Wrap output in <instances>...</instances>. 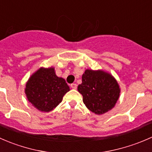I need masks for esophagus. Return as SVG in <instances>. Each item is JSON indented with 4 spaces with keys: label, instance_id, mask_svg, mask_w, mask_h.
<instances>
[{
    "label": "esophagus",
    "instance_id": "obj_1",
    "mask_svg": "<svg viewBox=\"0 0 152 152\" xmlns=\"http://www.w3.org/2000/svg\"><path fill=\"white\" fill-rule=\"evenodd\" d=\"M71 86L72 88L76 89L77 88V86L76 83H72V84H71V86Z\"/></svg>",
    "mask_w": 152,
    "mask_h": 152
}]
</instances>
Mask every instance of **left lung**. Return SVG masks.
Returning a JSON list of instances; mask_svg holds the SVG:
<instances>
[{"instance_id": "obj_1", "label": "left lung", "mask_w": 152, "mask_h": 152, "mask_svg": "<svg viewBox=\"0 0 152 152\" xmlns=\"http://www.w3.org/2000/svg\"><path fill=\"white\" fill-rule=\"evenodd\" d=\"M77 90L83 95L87 108L97 115L105 113L114 107L120 95L116 80L103 70H86Z\"/></svg>"}]
</instances>
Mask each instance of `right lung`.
Returning <instances> with one entry per match:
<instances>
[{
	"instance_id": "right-lung-1",
	"label": "right lung",
	"mask_w": 152,
	"mask_h": 152,
	"mask_svg": "<svg viewBox=\"0 0 152 152\" xmlns=\"http://www.w3.org/2000/svg\"><path fill=\"white\" fill-rule=\"evenodd\" d=\"M69 90L65 80L56 75L53 67H41L30 77L25 93L34 107L42 112H50L61 102Z\"/></svg>"
}]
</instances>
